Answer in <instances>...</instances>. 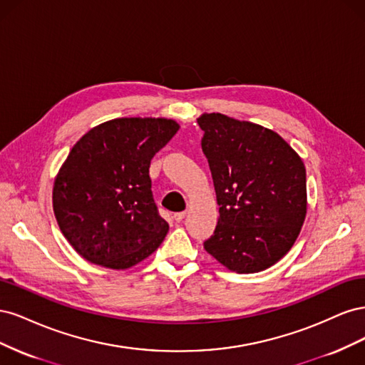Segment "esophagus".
<instances>
[{
	"label": "esophagus",
	"instance_id": "esophagus-1",
	"mask_svg": "<svg viewBox=\"0 0 365 365\" xmlns=\"http://www.w3.org/2000/svg\"><path fill=\"white\" fill-rule=\"evenodd\" d=\"M184 217H185V212H180V213H175L173 215V219L176 220V222H181Z\"/></svg>",
	"mask_w": 365,
	"mask_h": 365
}]
</instances>
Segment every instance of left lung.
I'll return each instance as SVG.
<instances>
[{"label":"left lung","instance_id":"8db88e82","mask_svg":"<svg viewBox=\"0 0 365 365\" xmlns=\"http://www.w3.org/2000/svg\"><path fill=\"white\" fill-rule=\"evenodd\" d=\"M197 125L219 205L205 251L239 274L272 267L292 248L304 222L303 160L277 132L251 121L212 113Z\"/></svg>","mask_w":365,"mask_h":365}]
</instances>
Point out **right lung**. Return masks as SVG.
Instances as JSON below:
<instances>
[{"label":"right lung","instance_id":"obj_1","mask_svg":"<svg viewBox=\"0 0 365 365\" xmlns=\"http://www.w3.org/2000/svg\"><path fill=\"white\" fill-rule=\"evenodd\" d=\"M178 129L172 118H114L73 146L54 178L53 210L85 260L128 269L161 245L169 224L153 201L149 168Z\"/></svg>","mask_w":365,"mask_h":365}]
</instances>
